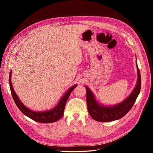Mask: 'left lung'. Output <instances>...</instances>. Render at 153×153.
Instances as JSON below:
<instances>
[{"label": "left lung", "mask_w": 153, "mask_h": 153, "mask_svg": "<svg viewBox=\"0 0 153 153\" xmlns=\"http://www.w3.org/2000/svg\"><path fill=\"white\" fill-rule=\"evenodd\" d=\"M137 69V84L131 92L123 101L120 103L112 106H106L100 103L95 98L89 87L85 86L86 89V101L88 112L92 118L99 122H110L115 121L124 116L132 108L141 89V76L139 69L136 63Z\"/></svg>", "instance_id": "left-lung-1"}]
</instances>
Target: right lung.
Instances as JSON below:
<instances>
[{
	"label": "right lung",
	"instance_id": "obj_1",
	"mask_svg": "<svg viewBox=\"0 0 153 153\" xmlns=\"http://www.w3.org/2000/svg\"><path fill=\"white\" fill-rule=\"evenodd\" d=\"M11 73L12 72L11 71L10 74V79H9L11 92L13 96V98L14 101H15L16 106L23 114L26 115V116L30 118L31 119L34 120L35 121L43 123H50L56 122L62 117L64 108H65V105L69 98V96L73 90L77 86L76 84L74 85L69 88V89L66 91V93L62 97L61 99L59 100L57 105L52 109L46 111H42V112H36V111H33L29 109V108H27V106H25L22 103L19 98L18 97L12 85V83L11 80Z\"/></svg>",
	"mask_w": 153,
	"mask_h": 153
}]
</instances>
